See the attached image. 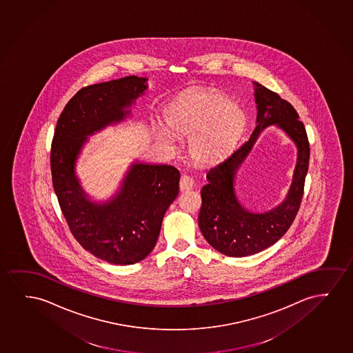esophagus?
I'll use <instances>...</instances> for the list:
<instances>
[{
    "instance_id": "obj_1",
    "label": "esophagus",
    "mask_w": 353,
    "mask_h": 353,
    "mask_svg": "<svg viewBox=\"0 0 353 353\" xmlns=\"http://www.w3.org/2000/svg\"><path fill=\"white\" fill-rule=\"evenodd\" d=\"M180 190L181 191H188V190H191L194 188V178H191L190 175H181V179H180Z\"/></svg>"
}]
</instances>
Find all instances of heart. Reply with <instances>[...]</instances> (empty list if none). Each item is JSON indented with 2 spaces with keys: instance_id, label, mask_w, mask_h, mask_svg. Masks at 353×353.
<instances>
[{
  "instance_id": "heart-1",
  "label": "heart",
  "mask_w": 353,
  "mask_h": 353,
  "mask_svg": "<svg viewBox=\"0 0 353 353\" xmlns=\"http://www.w3.org/2000/svg\"><path fill=\"white\" fill-rule=\"evenodd\" d=\"M245 114L239 105L220 94L199 93L186 98L170 119L175 132L189 135L191 152L202 163L228 154L239 140Z\"/></svg>"
}]
</instances>
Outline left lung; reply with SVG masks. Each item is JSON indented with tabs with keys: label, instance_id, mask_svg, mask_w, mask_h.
Listing matches in <instances>:
<instances>
[{
	"label": "left lung",
	"instance_id": "left-lung-1",
	"mask_svg": "<svg viewBox=\"0 0 353 353\" xmlns=\"http://www.w3.org/2000/svg\"><path fill=\"white\" fill-rule=\"evenodd\" d=\"M253 83L258 109L256 127L249 140L209 169L208 183L201 191L199 230L214 249L232 258L260 253L283 237L300 208L310 159L307 134L298 112L277 93L258 82ZM272 123L284 130L296 143L299 161L294 181L284 202L268 212L253 214L239 203L234 192V176L261 130Z\"/></svg>",
	"mask_w": 353,
	"mask_h": 353
}]
</instances>
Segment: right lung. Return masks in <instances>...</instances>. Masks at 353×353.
Wrapping results in <instances>:
<instances>
[{"mask_svg": "<svg viewBox=\"0 0 353 353\" xmlns=\"http://www.w3.org/2000/svg\"><path fill=\"white\" fill-rule=\"evenodd\" d=\"M146 81L127 76L79 90L60 114L52 140L53 189L71 234L85 250L114 265L139 263L152 252L164 214L179 194V170L134 162L119 192L95 203L81 188L74 163L87 137L130 114L125 109L148 90Z\"/></svg>", "mask_w": 353, "mask_h": 353, "instance_id": "1", "label": "right lung"}]
</instances>
